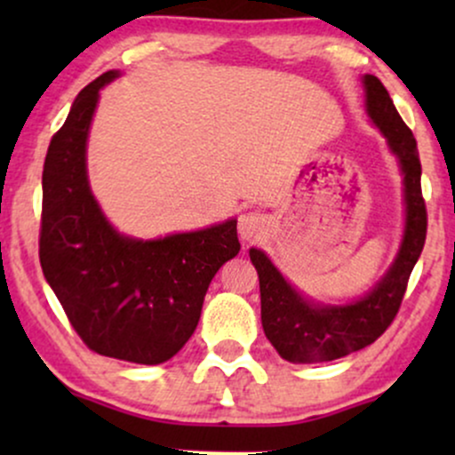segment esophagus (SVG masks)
<instances>
[{"label":"esophagus","mask_w":455,"mask_h":455,"mask_svg":"<svg viewBox=\"0 0 455 455\" xmlns=\"http://www.w3.org/2000/svg\"><path fill=\"white\" fill-rule=\"evenodd\" d=\"M237 231H239V237H242L243 242H254V239H259L260 235L267 231V218H265L263 213H257V212L243 213V216L239 218Z\"/></svg>","instance_id":"esophagus-1"}]
</instances>
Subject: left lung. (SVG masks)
Returning a JSON list of instances; mask_svg holds the SVG:
<instances>
[{"instance_id":"8db88e82","label":"left lung","mask_w":455,"mask_h":455,"mask_svg":"<svg viewBox=\"0 0 455 455\" xmlns=\"http://www.w3.org/2000/svg\"><path fill=\"white\" fill-rule=\"evenodd\" d=\"M363 104L370 122L380 130L402 175L404 231L394 263L372 289L351 304H321L301 295L263 250L250 248L259 274L260 321L267 340L291 363H321L372 344L398 315L406 282L426 243V203L421 196V162L417 140L402 122L383 83L363 75Z\"/></svg>"}]
</instances>
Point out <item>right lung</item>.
<instances>
[{
	"mask_svg": "<svg viewBox=\"0 0 455 455\" xmlns=\"http://www.w3.org/2000/svg\"><path fill=\"white\" fill-rule=\"evenodd\" d=\"M90 83L51 139L43 171L40 265L81 340L104 357L156 365L190 340L213 275L237 257V220L139 239L119 233L87 177V139L100 90Z\"/></svg>",
	"mask_w": 455,
	"mask_h": 455,
	"instance_id": "right-lung-1",
	"label": "right lung"
}]
</instances>
